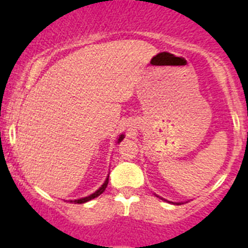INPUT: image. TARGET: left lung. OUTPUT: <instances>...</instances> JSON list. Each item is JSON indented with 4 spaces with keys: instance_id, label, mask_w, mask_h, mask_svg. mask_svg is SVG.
Listing matches in <instances>:
<instances>
[{
    "instance_id": "8db88e82",
    "label": "left lung",
    "mask_w": 248,
    "mask_h": 248,
    "mask_svg": "<svg viewBox=\"0 0 248 248\" xmlns=\"http://www.w3.org/2000/svg\"><path fill=\"white\" fill-rule=\"evenodd\" d=\"M155 196H157V195L155 194ZM157 198H159V199H161V200H164V201H168V200H165V199L160 198V196H157ZM168 202H171V201H168ZM172 203H176V205H181V203H183V202H172Z\"/></svg>"
}]
</instances>
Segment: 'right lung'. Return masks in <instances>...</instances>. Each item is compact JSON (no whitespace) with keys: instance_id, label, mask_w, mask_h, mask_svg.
Instances as JSON below:
<instances>
[{"instance_id":"add662e5","label":"right lung","mask_w":248,"mask_h":248,"mask_svg":"<svg viewBox=\"0 0 248 248\" xmlns=\"http://www.w3.org/2000/svg\"><path fill=\"white\" fill-rule=\"evenodd\" d=\"M124 138H125V137H124V134L119 135V138H118V140H117V143L119 144L120 141H122V140L124 139ZM108 180H109V175H108V176H107V179H105V181H104V183H103V185L100 186L99 189H98L95 192L91 194V195H89V196H85V198L77 199V200H69V201H71V202H74V203H84V202H87V201H91V200H93V199L98 198V196H99L100 194H103V192H104L105 187H107V185H108Z\"/></svg>"}]
</instances>
